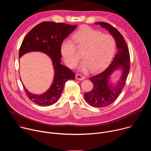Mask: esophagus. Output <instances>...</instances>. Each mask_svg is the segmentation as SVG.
I'll list each match as a JSON object with an SVG mask.
<instances>
[{
    "instance_id": "1",
    "label": "esophagus",
    "mask_w": 151,
    "mask_h": 151,
    "mask_svg": "<svg viewBox=\"0 0 151 151\" xmlns=\"http://www.w3.org/2000/svg\"><path fill=\"white\" fill-rule=\"evenodd\" d=\"M76 79H77L78 80H80V81H82V80L85 79V77H84L83 76H82L81 74H76Z\"/></svg>"
}]
</instances>
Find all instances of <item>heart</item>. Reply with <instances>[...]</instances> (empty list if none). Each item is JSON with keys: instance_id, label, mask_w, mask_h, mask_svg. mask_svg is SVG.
<instances>
[{"instance_id": "heart-1", "label": "heart", "mask_w": 151, "mask_h": 151, "mask_svg": "<svg viewBox=\"0 0 151 151\" xmlns=\"http://www.w3.org/2000/svg\"><path fill=\"white\" fill-rule=\"evenodd\" d=\"M70 40H64L60 46L61 55L66 65L73 68L79 59L76 48L82 50L83 60L79 66L83 72L89 69L97 71L108 63L112 58L115 49L114 38L108 34H101L88 26H83L77 30Z\"/></svg>"}]
</instances>
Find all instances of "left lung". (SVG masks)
<instances>
[{
	"instance_id": "8db88e82",
	"label": "left lung",
	"mask_w": 151,
	"mask_h": 151,
	"mask_svg": "<svg viewBox=\"0 0 151 151\" xmlns=\"http://www.w3.org/2000/svg\"><path fill=\"white\" fill-rule=\"evenodd\" d=\"M100 25L109 32L114 38L117 52L113 61L106 69L91 76L89 79L93 83V90L84 94V98L90 106L104 107L112 104L123 90L130 68V54L126 42L121 34L109 24L104 22L94 23ZM122 72L116 83L110 80L111 75L116 71Z\"/></svg>"
}]
</instances>
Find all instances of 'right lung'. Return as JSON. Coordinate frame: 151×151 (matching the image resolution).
<instances>
[{
  "mask_svg": "<svg viewBox=\"0 0 151 151\" xmlns=\"http://www.w3.org/2000/svg\"><path fill=\"white\" fill-rule=\"evenodd\" d=\"M76 28V25L52 21L42 22L33 27L23 39L19 51V58L30 52H43L51 58L54 71L50 87L40 94L30 93L21 81L26 95L35 104L42 106L54 104L59 99L66 82L75 79V73L60 63V46L64 39Z\"/></svg>",
  "mask_w": 151,
  "mask_h": 151,
  "instance_id": "right-lung-1",
  "label": "right lung"
}]
</instances>
